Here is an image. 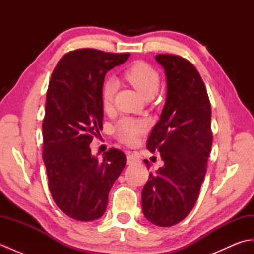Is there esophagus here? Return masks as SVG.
<instances>
[{
    "mask_svg": "<svg viewBox=\"0 0 254 254\" xmlns=\"http://www.w3.org/2000/svg\"><path fill=\"white\" fill-rule=\"evenodd\" d=\"M139 163V157L136 154L133 153H127V165H133V164H137Z\"/></svg>",
    "mask_w": 254,
    "mask_h": 254,
    "instance_id": "34e87169",
    "label": "esophagus"
}]
</instances>
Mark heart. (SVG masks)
Returning a JSON list of instances; mask_svg holds the SVG:
<instances>
[{
  "instance_id": "obj_1",
  "label": "heart",
  "mask_w": 254,
  "mask_h": 254,
  "mask_svg": "<svg viewBox=\"0 0 254 254\" xmlns=\"http://www.w3.org/2000/svg\"><path fill=\"white\" fill-rule=\"evenodd\" d=\"M124 78L135 89L143 99H152L158 93L160 79L157 71L145 62L132 64L126 72ZM116 84L113 80H108L102 88V106L109 109L115 95ZM147 123L142 120H134L130 118H123L117 123L115 127L116 137L123 143L132 144L143 132L146 131Z\"/></svg>"
}]
</instances>
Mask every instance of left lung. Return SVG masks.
Here are the masks:
<instances>
[{
    "label": "left lung",
    "instance_id": "obj_1",
    "mask_svg": "<svg viewBox=\"0 0 254 254\" xmlns=\"http://www.w3.org/2000/svg\"><path fill=\"white\" fill-rule=\"evenodd\" d=\"M155 59L164 67L167 94L147 148L158 150L164 166L150 172L142 190V209L148 222L170 227L186 218L197 201L213 143L212 109L203 79L191 62L172 55Z\"/></svg>",
    "mask_w": 254,
    "mask_h": 254
}]
</instances>
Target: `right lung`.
Listing matches in <instances>:
<instances>
[{"mask_svg": "<svg viewBox=\"0 0 254 254\" xmlns=\"http://www.w3.org/2000/svg\"><path fill=\"white\" fill-rule=\"evenodd\" d=\"M128 57L75 50L59 61L51 75L42 122V158L58 207L80 222L105 214L110 189L126 166L121 150L110 148L99 160L89 145L102 128L106 74Z\"/></svg>", "mask_w": 254, "mask_h": 254, "instance_id": "1", "label": "right lung"}]
</instances>
